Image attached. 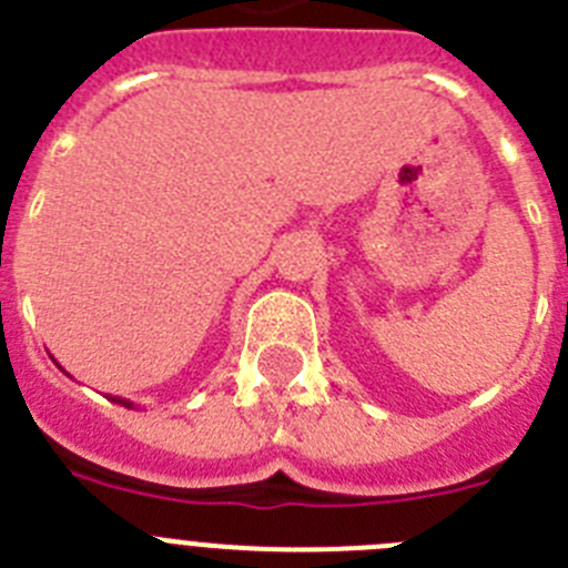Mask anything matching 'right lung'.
Segmentation results:
<instances>
[{"instance_id": "right-lung-1", "label": "right lung", "mask_w": 568, "mask_h": 568, "mask_svg": "<svg viewBox=\"0 0 568 568\" xmlns=\"http://www.w3.org/2000/svg\"><path fill=\"white\" fill-rule=\"evenodd\" d=\"M61 372H64V368H61ZM109 399H112V403H118V405H123V408H134L132 399H123V397H109Z\"/></svg>"}]
</instances>
